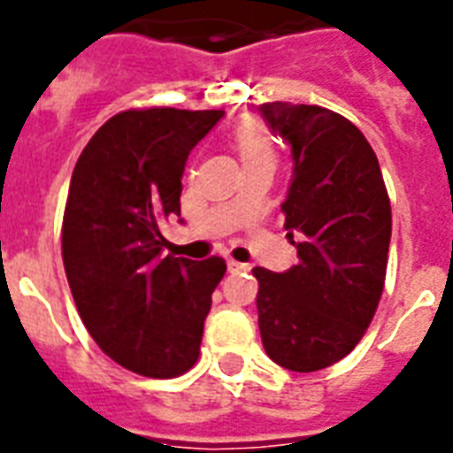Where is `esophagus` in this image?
Returning <instances> with one entry per match:
<instances>
[{"label":"esophagus","instance_id":"esophagus-1","mask_svg":"<svg viewBox=\"0 0 453 453\" xmlns=\"http://www.w3.org/2000/svg\"><path fill=\"white\" fill-rule=\"evenodd\" d=\"M227 271L230 273H247L251 271L250 264H240V261H234V258H227Z\"/></svg>","mask_w":453,"mask_h":453}]
</instances>
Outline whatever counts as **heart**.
Returning a JSON list of instances; mask_svg holds the SVG:
<instances>
[{"label":"heart","instance_id":"obj_1","mask_svg":"<svg viewBox=\"0 0 453 453\" xmlns=\"http://www.w3.org/2000/svg\"><path fill=\"white\" fill-rule=\"evenodd\" d=\"M234 147L240 151V158L247 161H275V147L264 123L258 120H244L234 130Z\"/></svg>","mask_w":453,"mask_h":453}]
</instances>
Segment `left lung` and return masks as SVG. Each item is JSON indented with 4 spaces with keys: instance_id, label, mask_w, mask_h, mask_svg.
Here are the masks:
<instances>
[{
    "instance_id": "1",
    "label": "left lung",
    "mask_w": 453,
    "mask_h": 453,
    "mask_svg": "<svg viewBox=\"0 0 453 453\" xmlns=\"http://www.w3.org/2000/svg\"><path fill=\"white\" fill-rule=\"evenodd\" d=\"M292 144L295 178L282 202L299 264L257 265V309L265 354L295 372L344 358L371 326L385 289L392 206L378 157L351 120L309 104L261 106Z\"/></svg>"
}]
</instances>
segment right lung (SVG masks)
Wrapping results in <instances>:
<instances>
[{
  "label": "right lung",
  "instance_id": "1",
  "mask_svg": "<svg viewBox=\"0 0 453 453\" xmlns=\"http://www.w3.org/2000/svg\"><path fill=\"white\" fill-rule=\"evenodd\" d=\"M223 111L127 109L104 123L75 164L61 257L99 349L144 378H178L199 358L226 261L161 257L158 223L180 216L189 151Z\"/></svg>",
  "mask_w": 453,
  "mask_h": 453
}]
</instances>
